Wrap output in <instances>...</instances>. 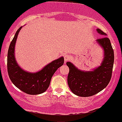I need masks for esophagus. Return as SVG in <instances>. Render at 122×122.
Segmentation results:
<instances>
[{
  "instance_id": "34e87169",
  "label": "esophagus",
  "mask_w": 122,
  "mask_h": 122,
  "mask_svg": "<svg viewBox=\"0 0 122 122\" xmlns=\"http://www.w3.org/2000/svg\"><path fill=\"white\" fill-rule=\"evenodd\" d=\"M70 59H71V57H70V56L69 55H65L64 56V61H65V62H67V61H69Z\"/></svg>"
}]
</instances>
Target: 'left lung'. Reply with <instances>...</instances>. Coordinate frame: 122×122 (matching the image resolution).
Here are the masks:
<instances>
[{"instance_id":"obj_1","label":"left lung","mask_w":122,"mask_h":122,"mask_svg":"<svg viewBox=\"0 0 122 122\" xmlns=\"http://www.w3.org/2000/svg\"><path fill=\"white\" fill-rule=\"evenodd\" d=\"M97 31L103 36L97 42L104 50V59L102 64L92 71L78 69L72 63L67 61L69 68L67 84L71 91L79 97H90L104 89L110 81L114 63V51L109 38L100 29Z\"/></svg>"}]
</instances>
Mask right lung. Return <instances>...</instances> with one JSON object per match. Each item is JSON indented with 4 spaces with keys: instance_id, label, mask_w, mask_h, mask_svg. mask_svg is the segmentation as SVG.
Instances as JSON below:
<instances>
[{
    "instance_id": "add662e5",
    "label": "right lung",
    "mask_w": 122,
    "mask_h": 122,
    "mask_svg": "<svg viewBox=\"0 0 122 122\" xmlns=\"http://www.w3.org/2000/svg\"><path fill=\"white\" fill-rule=\"evenodd\" d=\"M22 27L17 30L9 46L7 59L8 75L12 82L22 91L30 95L40 94L47 90L53 74L63 65L64 58L61 57L51 61L36 73L22 69L15 60L14 53L18 35Z\"/></svg>"
}]
</instances>
